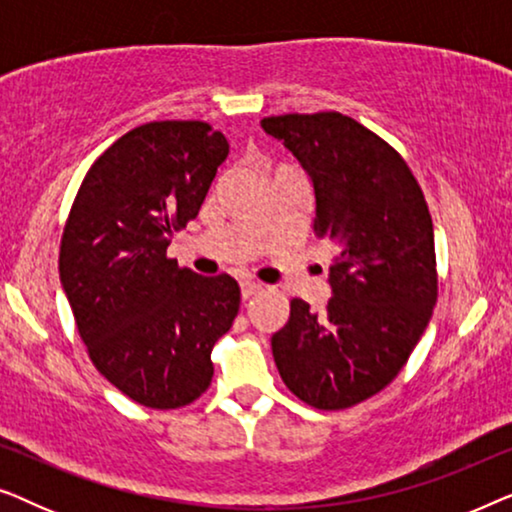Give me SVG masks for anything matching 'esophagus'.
<instances>
[{"instance_id": "34e87169", "label": "esophagus", "mask_w": 512, "mask_h": 512, "mask_svg": "<svg viewBox=\"0 0 512 512\" xmlns=\"http://www.w3.org/2000/svg\"><path fill=\"white\" fill-rule=\"evenodd\" d=\"M240 286H242V298H244V300H249L251 296H256V293L263 289V284L251 282V279H247V282H242Z\"/></svg>"}]
</instances>
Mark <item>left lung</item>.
Here are the masks:
<instances>
[{"instance_id":"1","label":"left lung","mask_w":512,"mask_h":512,"mask_svg":"<svg viewBox=\"0 0 512 512\" xmlns=\"http://www.w3.org/2000/svg\"><path fill=\"white\" fill-rule=\"evenodd\" d=\"M314 188V235L331 240L324 312L291 300L272 356L286 387L319 410L382 391L429 326L438 296L433 223L398 151L338 111L263 118Z\"/></svg>"}]
</instances>
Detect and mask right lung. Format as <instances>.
I'll return each mask as SVG.
<instances>
[{"label":"right lung","mask_w":512,"mask_h":512,"mask_svg":"<svg viewBox=\"0 0 512 512\" xmlns=\"http://www.w3.org/2000/svg\"><path fill=\"white\" fill-rule=\"evenodd\" d=\"M228 149L202 121L125 132L88 170L62 233L60 282L90 361L146 408H181L205 394L214 342L240 310L233 277H202L167 258Z\"/></svg>","instance_id":"add662e5"}]
</instances>
